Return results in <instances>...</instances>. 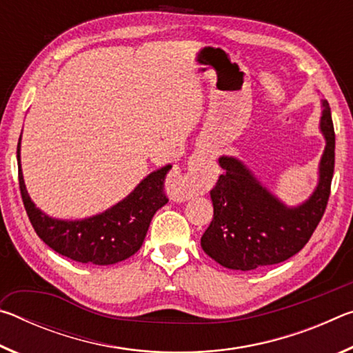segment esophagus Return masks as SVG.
Segmentation results:
<instances>
[{"instance_id":"obj_1","label":"esophagus","mask_w":353,"mask_h":353,"mask_svg":"<svg viewBox=\"0 0 353 353\" xmlns=\"http://www.w3.org/2000/svg\"><path fill=\"white\" fill-rule=\"evenodd\" d=\"M214 162L202 155H194L188 160L187 171L172 172L166 181V190L171 199L188 201L194 194L201 193L207 182L214 174Z\"/></svg>"}]
</instances>
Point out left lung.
I'll list each match as a JSON object with an SVG mask.
<instances>
[{"mask_svg": "<svg viewBox=\"0 0 353 353\" xmlns=\"http://www.w3.org/2000/svg\"><path fill=\"white\" fill-rule=\"evenodd\" d=\"M321 132L325 149L319 181L301 205L288 207L249 171L241 160L219 157L224 170L210 191L213 219L201 238L204 252L221 266L252 271L296 255L312 238L325 212L334 170V130L330 107L322 99Z\"/></svg>", "mask_w": 353, "mask_h": 353, "instance_id": "obj_1", "label": "left lung"}]
</instances>
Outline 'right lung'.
<instances>
[{
    "instance_id": "right-lung-1",
    "label": "right lung",
    "mask_w": 353,
    "mask_h": 353,
    "mask_svg": "<svg viewBox=\"0 0 353 353\" xmlns=\"http://www.w3.org/2000/svg\"><path fill=\"white\" fill-rule=\"evenodd\" d=\"M20 141L21 137L17 146L20 193L41 241L71 260L99 266L126 260L141 248L154 213L168 202L163 183L171 165L151 172L132 193L103 213L85 219H56L35 207L29 198L21 172Z\"/></svg>"
}]
</instances>
